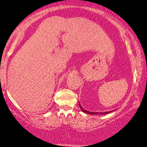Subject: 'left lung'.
<instances>
[{"mask_svg": "<svg viewBox=\"0 0 147 147\" xmlns=\"http://www.w3.org/2000/svg\"><path fill=\"white\" fill-rule=\"evenodd\" d=\"M79 106H80V108H81V109H82V112H85V113L90 114H106L110 113V112H111V111H110V112H89V111H88V110H84V108H82V106H81V104H80V102H79Z\"/></svg>", "mask_w": 147, "mask_h": 147, "instance_id": "obj_1", "label": "left lung"}]
</instances>
